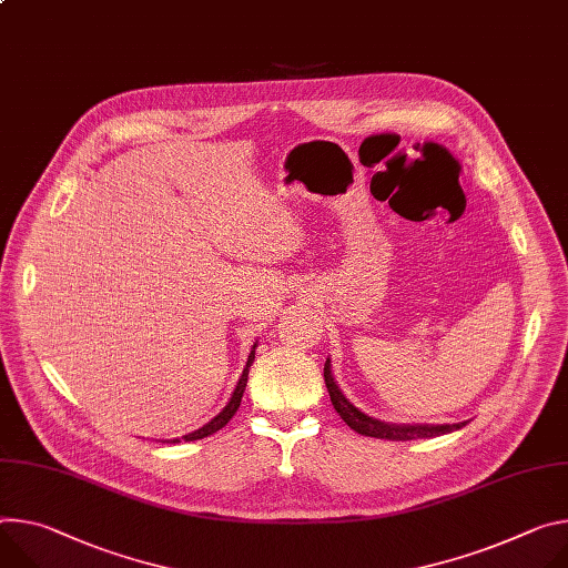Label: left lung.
<instances>
[{"label":"left lung","mask_w":568,"mask_h":568,"mask_svg":"<svg viewBox=\"0 0 568 568\" xmlns=\"http://www.w3.org/2000/svg\"><path fill=\"white\" fill-rule=\"evenodd\" d=\"M324 381L331 394V403L337 409V415L346 422V426L351 430H355L357 435H365V437H376V439H392V442H405V439H419V437H437V435H446L453 433L464 424H446V426H394V424H383L376 422L372 417H367L365 412H359L357 407L351 405V400H346V396L339 392V387L335 385L333 376H331V363L326 359L324 365Z\"/></svg>","instance_id":"1"}]
</instances>
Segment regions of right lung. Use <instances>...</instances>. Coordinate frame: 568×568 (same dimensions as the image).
Masks as SVG:
<instances>
[{
  "label": "right lung",
  "mask_w": 568,
  "mask_h": 568,
  "mask_svg": "<svg viewBox=\"0 0 568 568\" xmlns=\"http://www.w3.org/2000/svg\"><path fill=\"white\" fill-rule=\"evenodd\" d=\"M251 363H253V351H251V355H248V359H246V369L242 372V378H240V383H237V387H235V392H233V396H231L229 405L220 412V415H217L213 422H209V424H205L203 428H199V430H194V433L185 435V437H183L185 442H194V439L209 437V435H213V433L222 430V428L233 419V415H235L237 407H240V400H242L244 387H246V378H248V367H251ZM172 442H179V439H172Z\"/></svg>",
  "instance_id": "obj_1"
}]
</instances>
